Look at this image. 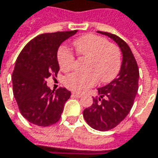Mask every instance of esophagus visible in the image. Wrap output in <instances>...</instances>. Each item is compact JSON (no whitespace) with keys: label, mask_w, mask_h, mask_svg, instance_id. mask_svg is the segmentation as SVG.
Instances as JSON below:
<instances>
[{"label":"esophagus","mask_w":158,"mask_h":158,"mask_svg":"<svg viewBox=\"0 0 158 158\" xmlns=\"http://www.w3.org/2000/svg\"><path fill=\"white\" fill-rule=\"evenodd\" d=\"M72 96H74L76 98H80V97H82V94L78 93V92H72Z\"/></svg>","instance_id":"esophagus-1"}]
</instances>
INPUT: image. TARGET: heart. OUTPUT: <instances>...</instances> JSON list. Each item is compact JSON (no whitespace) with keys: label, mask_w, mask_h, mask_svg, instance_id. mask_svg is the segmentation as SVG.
Here are the masks:
<instances>
[{"label":"heart","mask_w":158,"mask_h":158,"mask_svg":"<svg viewBox=\"0 0 158 158\" xmlns=\"http://www.w3.org/2000/svg\"><path fill=\"white\" fill-rule=\"evenodd\" d=\"M74 47L80 57L87 59L86 73H70L64 79L65 86L74 91L84 92L94 87L98 79L108 82L118 74L121 65L119 49L106 39L93 34H88L77 39ZM58 61L62 70H69L74 64L73 54L66 48L58 53Z\"/></svg>","instance_id":"heart-1"}]
</instances>
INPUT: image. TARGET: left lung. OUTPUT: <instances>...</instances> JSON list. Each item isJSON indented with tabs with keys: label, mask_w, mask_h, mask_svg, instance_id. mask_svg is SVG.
<instances>
[{
	"label": "left lung",
	"mask_w": 158,
	"mask_h": 158,
	"mask_svg": "<svg viewBox=\"0 0 158 158\" xmlns=\"http://www.w3.org/2000/svg\"><path fill=\"white\" fill-rule=\"evenodd\" d=\"M113 40L122 53L120 70L116 79L98 88L99 97L93 98L91 107L83 111L86 122L96 130L107 131L116 127L127 116L138 89L139 71L129 46L119 37L98 31Z\"/></svg>",
	"instance_id": "8db88e82"
}]
</instances>
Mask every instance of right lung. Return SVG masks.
<instances>
[{
  "mask_svg": "<svg viewBox=\"0 0 158 158\" xmlns=\"http://www.w3.org/2000/svg\"><path fill=\"white\" fill-rule=\"evenodd\" d=\"M77 31L40 34L31 40L17 58L11 77L13 95L22 116L34 125L48 127L60 118L70 91L65 88L51 90L46 79L60 70V46Z\"/></svg>",
  "mask_w": 158,
  "mask_h": 158,
  "instance_id": "right-lung-1",
  "label": "right lung"
}]
</instances>
